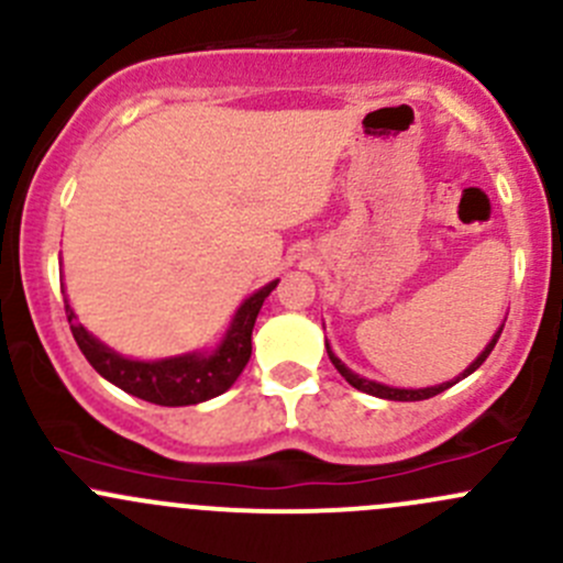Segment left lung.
Returning a JSON list of instances; mask_svg holds the SVG:
<instances>
[{
	"instance_id": "8db88e82",
	"label": "left lung",
	"mask_w": 563,
	"mask_h": 563,
	"mask_svg": "<svg viewBox=\"0 0 563 563\" xmlns=\"http://www.w3.org/2000/svg\"><path fill=\"white\" fill-rule=\"evenodd\" d=\"M501 329L504 327H498V332L493 334V340L490 343L485 345V351H482L479 356H476L474 362H471L468 367H465L463 371V376H457L455 382H446V384H439V387H424V389H397V387H384V384H378V382H371V378H362V376H356L354 371H349V367L343 365V362L338 360V356L332 354V349H329V343H327V354H329V360H332V365L338 367V373L340 376L345 378V382L351 384V387L354 389H360V391H367V395H373V397H384V400H428V397H435V395H441V391L444 389H450V387H455V384L460 382V378H465V376H471V373L476 371V367L482 365V362L487 360V356H490V351L496 349V343H498V338H501Z\"/></svg>"
}]
</instances>
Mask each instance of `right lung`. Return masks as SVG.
<instances>
[{
	"label": "right lung",
	"instance_id": "add662e5",
	"mask_svg": "<svg viewBox=\"0 0 563 563\" xmlns=\"http://www.w3.org/2000/svg\"><path fill=\"white\" fill-rule=\"evenodd\" d=\"M275 286L277 280H272L269 286H264L242 302L223 343L212 354H185L157 362L124 360L117 351L100 343L98 338H92L81 323H76V313L70 310V305H65V313L78 349L106 382L117 384L128 395L155 402V406H196V402L223 395L245 371L250 351H253L250 338H253L255 318H258L264 299L275 291Z\"/></svg>",
	"mask_w": 563,
	"mask_h": 563
}]
</instances>
